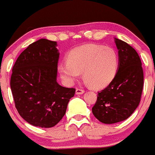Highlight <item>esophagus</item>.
I'll use <instances>...</instances> for the list:
<instances>
[{
    "label": "esophagus",
    "mask_w": 155,
    "mask_h": 155,
    "mask_svg": "<svg viewBox=\"0 0 155 155\" xmlns=\"http://www.w3.org/2000/svg\"><path fill=\"white\" fill-rule=\"evenodd\" d=\"M84 92H85L84 89H82V88H77L76 89V94H83Z\"/></svg>",
    "instance_id": "obj_1"
}]
</instances>
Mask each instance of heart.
<instances>
[{"label":"heart","instance_id":"1","mask_svg":"<svg viewBox=\"0 0 155 155\" xmlns=\"http://www.w3.org/2000/svg\"><path fill=\"white\" fill-rule=\"evenodd\" d=\"M118 67L119 56L115 49L88 44L72 50L58 70L67 83H73L82 72L83 79L91 86L101 88L112 80Z\"/></svg>","mask_w":155,"mask_h":155}]
</instances>
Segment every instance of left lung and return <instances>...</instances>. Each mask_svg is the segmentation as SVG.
Masks as SVG:
<instances>
[{
	"label": "left lung",
	"mask_w": 155,
	"mask_h": 155,
	"mask_svg": "<svg viewBox=\"0 0 155 155\" xmlns=\"http://www.w3.org/2000/svg\"><path fill=\"white\" fill-rule=\"evenodd\" d=\"M119 67L110 83L97 93L92 107L100 122L112 124L130 117L139 106L144 83L142 61L136 51L125 41L115 38Z\"/></svg>",
	"instance_id": "8db88e82"
}]
</instances>
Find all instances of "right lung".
<instances>
[{
  "instance_id": "obj_1",
  "label": "right lung",
  "mask_w": 155,
  "mask_h": 155,
  "mask_svg": "<svg viewBox=\"0 0 155 155\" xmlns=\"http://www.w3.org/2000/svg\"><path fill=\"white\" fill-rule=\"evenodd\" d=\"M56 41L41 38L29 45L13 65L10 88L19 115L35 127H54L65 115L76 89L57 82Z\"/></svg>"
}]
</instances>
